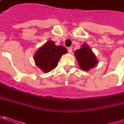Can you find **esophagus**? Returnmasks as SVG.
Here are the masks:
<instances>
[{"instance_id": "esophagus-1", "label": "esophagus", "mask_w": 124, "mask_h": 124, "mask_svg": "<svg viewBox=\"0 0 124 124\" xmlns=\"http://www.w3.org/2000/svg\"><path fill=\"white\" fill-rule=\"evenodd\" d=\"M68 52H69V53H72V47H68Z\"/></svg>"}]
</instances>
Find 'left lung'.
Segmentation results:
<instances>
[{"label": "left lung", "instance_id": "1", "mask_svg": "<svg viewBox=\"0 0 124 124\" xmlns=\"http://www.w3.org/2000/svg\"><path fill=\"white\" fill-rule=\"evenodd\" d=\"M74 55L81 69L88 71L96 67L98 63L94 53L87 44H84L81 47L75 51Z\"/></svg>", "mask_w": 124, "mask_h": 124}]
</instances>
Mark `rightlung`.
I'll return each mask as SVG.
<instances>
[{"mask_svg": "<svg viewBox=\"0 0 124 124\" xmlns=\"http://www.w3.org/2000/svg\"><path fill=\"white\" fill-rule=\"evenodd\" d=\"M67 53V50L62 46H56L53 40H48L38 49L33 59L36 66L47 73L55 69L61 56Z\"/></svg>", "mask_w": 124, "mask_h": 124, "instance_id": "right-lung-1", "label": "right lung"}]
</instances>
